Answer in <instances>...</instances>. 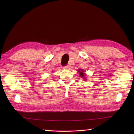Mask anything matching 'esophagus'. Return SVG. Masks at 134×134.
Segmentation results:
<instances>
[{"label":"esophagus","instance_id":"1","mask_svg":"<svg viewBox=\"0 0 134 134\" xmlns=\"http://www.w3.org/2000/svg\"><path fill=\"white\" fill-rule=\"evenodd\" d=\"M63 69H69L70 66L69 65H66V66H64L63 67Z\"/></svg>","mask_w":134,"mask_h":134}]
</instances>
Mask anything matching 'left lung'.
I'll return each instance as SVG.
<instances>
[{
  "label": "left lung",
  "mask_w": 134,
  "mask_h": 134,
  "mask_svg": "<svg viewBox=\"0 0 134 134\" xmlns=\"http://www.w3.org/2000/svg\"><path fill=\"white\" fill-rule=\"evenodd\" d=\"M80 71V70H79V71ZM84 71H83V70H82L81 71V72H80V76L82 77V78H83V76H84Z\"/></svg>",
  "instance_id": "1"
}]
</instances>
